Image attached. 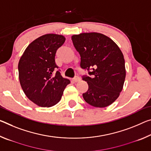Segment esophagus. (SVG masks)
I'll return each instance as SVG.
<instances>
[{
  "label": "esophagus",
  "instance_id": "esophagus-1",
  "mask_svg": "<svg viewBox=\"0 0 151 151\" xmlns=\"http://www.w3.org/2000/svg\"><path fill=\"white\" fill-rule=\"evenodd\" d=\"M73 81L75 83H76V82H78V81H81V78L79 77V76H75V78H73Z\"/></svg>",
  "mask_w": 151,
  "mask_h": 151
}]
</instances>
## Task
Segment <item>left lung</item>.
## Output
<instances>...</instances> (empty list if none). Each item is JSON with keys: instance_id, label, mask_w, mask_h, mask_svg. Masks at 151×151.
I'll return each mask as SVG.
<instances>
[{"instance_id": "obj_1", "label": "left lung", "mask_w": 151, "mask_h": 151, "mask_svg": "<svg viewBox=\"0 0 151 151\" xmlns=\"http://www.w3.org/2000/svg\"><path fill=\"white\" fill-rule=\"evenodd\" d=\"M73 45L81 56V68L88 88L83 94L91 106L105 107L119 97L126 78L123 54L113 40L99 33H84L72 36Z\"/></svg>"}]
</instances>
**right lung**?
Returning a JSON list of instances; mask_svg holds the SVG:
<instances>
[{"label":"right lung","mask_w":151,"mask_h":151,"mask_svg":"<svg viewBox=\"0 0 151 151\" xmlns=\"http://www.w3.org/2000/svg\"><path fill=\"white\" fill-rule=\"evenodd\" d=\"M65 42L61 35L46 34L28 45L18 64L19 78L28 99L40 107H52L61 99L70 81L62 76L55 62L57 50Z\"/></svg>","instance_id":"right-lung-1"}]
</instances>
